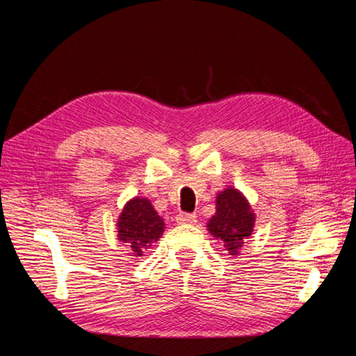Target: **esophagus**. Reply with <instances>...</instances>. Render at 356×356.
<instances>
[{
    "mask_svg": "<svg viewBox=\"0 0 356 356\" xmlns=\"http://www.w3.org/2000/svg\"><path fill=\"white\" fill-rule=\"evenodd\" d=\"M176 221L179 225H195L196 222V215L195 213H179L176 216Z\"/></svg>",
    "mask_w": 356,
    "mask_h": 356,
    "instance_id": "esophagus-1",
    "label": "esophagus"
}]
</instances>
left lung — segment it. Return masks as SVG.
<instances>
[{
  "instance_id": "obj_1",
  "label": "left lung",
  "mask_w": 356,
  "mask_h": 356,
  "mask_svg": "<svg viewBox=\"0 0 356 356\" xmlns=\"http://www.w3.org/2000/svg\"><path fill=\"white\" fill-rule=\"evenodd\" d=\"M256 216L250 202L238 190H222L216 196V213L209 220V232L225 243L231 254H238L243 240L250 238Z\"/></svg>"
}]
</instances>
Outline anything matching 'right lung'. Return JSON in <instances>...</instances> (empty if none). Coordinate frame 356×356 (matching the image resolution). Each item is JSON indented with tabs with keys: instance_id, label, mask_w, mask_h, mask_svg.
I'll return each mask as SVG.
<instances>
[{
	"instance_id": "1",
	"label": "right lung",
	"mask_w": 356,
	"mask_h": 356,
	"mask_svg": "<svg viewBox=\"0 0 356 356\" xmlns=\"http://www.w3.org/2000/svg\"><path fill=\"white\" fill-rule=\"evenodd\" d=\"M118 237L127 243L134 256H143L165 231V221L155 212L147 197H134L122 209L118 220Z\"/></svg>"
}]
</instances>
